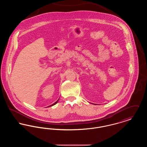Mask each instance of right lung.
<instances>
[{
	"mask_svg": "<svg viewBox=\"0 0 147 147\" xmlns=\"http://www.w3.org/2000/svg\"><path fill=\"white\" fill-rule=\"evenodd\" d=\"M58 100H59V99H58V100H57V101H56V102H55V103H54V104H52V105H50V106H53V105H56V104H57V102H58ZM48 107H49V106H48Z\"/></svg>",
	"mask_w": 147,
	"mask_h": 147,
	"instance_id": "1",
	"label": "right lung"
}]
</instances>
